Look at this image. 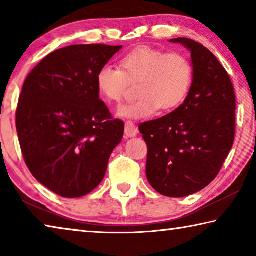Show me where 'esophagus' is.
I'll list each match as a JSON object with an SVG mask.
<instances>
[{
	"instance_id": "1",
	"label": "esophagus",
	"mask_w": 256,
	"mask_h": 256,
	"mask_svg": "<svg viewBox=\"0 0 256 256\" xmlns=\"http://www.w3.org/2000/svg\"><path fill=\"white\" fill-rule=\"evenodd\" d=\"M138 128L136 126V124L131 120H128V122H125V136L126 138H132V136H136L138 134Z\"/></svg>"
}]
</instances>
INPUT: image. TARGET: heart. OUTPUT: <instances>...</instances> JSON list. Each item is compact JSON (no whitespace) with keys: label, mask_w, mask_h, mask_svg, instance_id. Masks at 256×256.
<instances>
[{"label":"heart","mask_w":256,"mask_h":256,"mask_svg":"<svg viewBox=\"0 0 256 256\" xmlns=\"http://www.w3.org/2000/svg\"><path fill=\"white\" fill-rule=\"evenodd\" d=\"M136 82L138 97L120 107V116L144 118L159 108L172 110L184 102L192 86V63L180 53L140 47L123 56L120 68L104 66L96 74L98 92L107 102H120L130 84Z\"/></svg>","instance_id":"b5f03b06"}]
</instances>
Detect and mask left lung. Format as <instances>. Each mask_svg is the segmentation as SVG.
Listing matches in <instances>:
<instances>
[{
	"label": "left lung",
	"instance_id": "8db88e82",
	"mask_svg": "<svg viewBox=\"0 0 256 256\" xmlns=\"http://www.w3.org/2000/svg\"><path fill=\"white\" fill-rule=\"evenodd\" d=\"M190 52L193 82L180 107L141 123L148 146L146 174L164 196L184 198L204 188L219 174L235 138L236 97L230 76L200 42L175 38Z\"/></svg>",
	"mask_w": 256,
	"mask_h": 256
}]
</instances>
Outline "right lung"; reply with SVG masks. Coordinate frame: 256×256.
I'll use <instances>...</instances> for the list:
<instances>
[{
  "mask_svg": "<svg viewBox=\"0 0 256 256\" xmlns=\"http://www.w3.org/2000/svg\"><path fill=\"white\" fill-rule=\"evenodd\" d=\"M122 48L73 45L45 56L26 78L16 112L24 162L40 183L63 198L100 184L124 122L99 99L96 74Z\"/></svg>",
  "mask_w": 256,
  "mask_h": 256,
  "instance_id": "add662e5",
  "label": "right lung"
}]
</instances>
